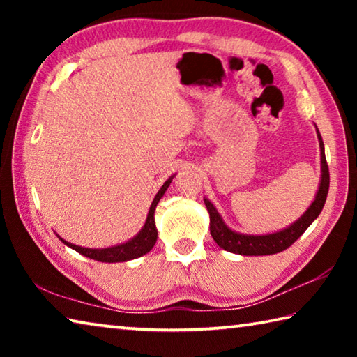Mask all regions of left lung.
<instances>
[{
	"instance_id": "1",
	"label": "left lung",
	"mask_w": 357,
	"mask_h": 357,
	"mask_svg": "<svg viewBox=\"0 0 357 357\" xmlns=\"http://www.w3.org/2000/svg\"><path fill=\"white\" fill-rule=\"evenodd\" d=\"M319 138V149H321V183H319V189L315 197V200L310 204V208L305 211V214L296 220L293 225L282 229L273 234H263V236H252V234H241L236 231H231L225 223H223L220 214L213 206L209 200H204L208 213H209V229L211 236L215 241L219 247L223 250H228L231 253H239V255H273V253H279L282 250L288 249L294 241H298L302 233L309 228L310 223L317 219L321 213L324 206L326 197H328L329 190V168L328 162H326L324 155V144L321 140V135L318 132Z\"/></svg>"
}]
</instances>
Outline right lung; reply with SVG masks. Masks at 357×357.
<instances>
[{
    "instance_id": "add662e5",
    "label": "right lung",
    "mask_w": 357,
    "mask_h": 357,
    "mask_svg": "<svg viewBox=\"0 0 357 357\" xmlns=\"http://www.w3.org/2000/svg\"><path fill=\"white\" fill-rule=\"evenodd\" d=\"M172 179H167L165 184L160 187V190L157 192L155 198L151 203V208H149V213L146 217V223H144V227L142 228V231L137 234L134 239L128 241L126 244H119V245H114V247H108V249H86V247H78L75 244H70V243H66L64 239H61L66 245H69L70 249L77 250L78 253H82V255L91 258V259H98V261L102 263H119V261H129V259H134L144 255V253H148L151 249H153L155 241H157V229H155V222H154V211L157 203L162 197H164L165 190L168 189V185H170Z\"/></svg>"
}]
</instances>
